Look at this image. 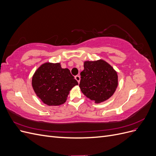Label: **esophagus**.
Instances as JSON below:
<instances>
[{
	"mask_svg": "<svg viewBox=\"0 0 156 156\" xmlns=\"http://www.w3.org/2000/svg\"><path fill=\"white\" fill-rule=\"evenodd\" d=\"M75 79H76V81L78 82V83H80V80H81V77H80L79 75H76V76L75 77Z\"/></svg>",
	"mask_w": 156,
	"mask_h": 156,
	"instance_id": "1",
	"label": "esophagus"
}]
</instances>
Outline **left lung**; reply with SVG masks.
<instances>
[{
  "mask_svg": "<svg viewBox=\"0 0 156 156\" xmlns=\"http://www.w3.org/2000/svg\"><path fill=\"white\" fill-rule=\"evenodd\" d=\"M79 87L84 96L96 103L108 100L116 91L119 79L116 70L106 61H84Z\"/></svg>",
  "mask_w": 156,
  "mask_h": 156,
  "instance_id": "1",
  "label": "left lung"
}]
</instances>
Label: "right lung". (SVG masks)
I'll return each mask as SVG.
<instances>
[{
	"mask_svg": "<svg viewBox=\"0 0 156 156\" xmlns=\"http://www.w3.org/2000/svg\"><path fill=\"white\" fill-rule=\"evenodd\" d=\"M78 84L68 68H62L60 63L45 62L33 75V90L45 104L62 105L66 101L69 91Z\"/></svg>",
	"mask_w": 156,
	"mask_h": 156,
	"instance_id": "add662e5",
	"label": "right lung"
}]
</instances>
